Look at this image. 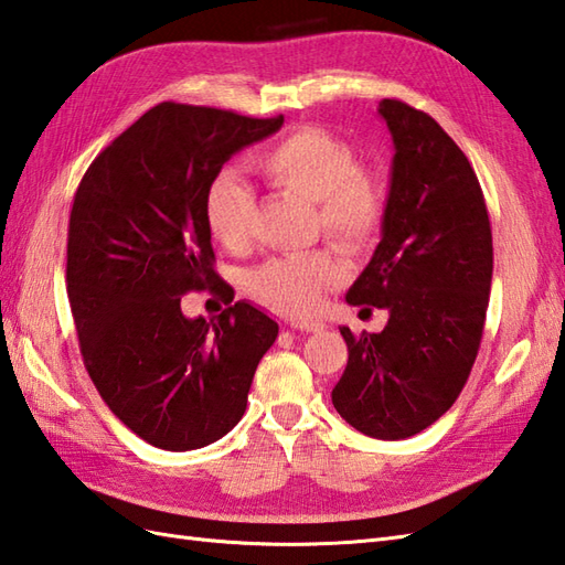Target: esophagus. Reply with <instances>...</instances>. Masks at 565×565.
Returning a JSON list of instances; mask_svg holds the SVG:
<instances>
[{
  "label": "esophagus",
  "mask_w": 565,
  "mask_h": 565,
  "mask_svg": "<svg viewBox=\"0 0 565 565\" xmlns=\"http://www.w3.org/2000/svg\"><path fill=\"white\" fill-rule=\"evenodd\" d=\"M324 322H320V320H300V322H291V330H298V332H312V334H318V332H324Z\"/></svg>",
  "instance_id": "esophagus-1"
}]
</instances>
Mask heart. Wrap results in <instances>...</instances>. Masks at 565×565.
<instances>
[{
    "mask_svg": "<svg viewBox=\"0 0 565 565\" xmlns=\"http://www.w3.org/2000/svg\"><path fill=\"white\" fill-rule=\"evenodd\" d=\"M255 173L274 190L315 202V226L349 253L377 241L387 212L383 180L356 166L347 141L320 127H300L253 156ZM255 194L233 173H218L204 194L206 226L226 247L247 241ZM344 279V267L327 253L269 257L253 271V294L267 308L303 318L322 303L327 288Z\"/></svg>",
    "mask_w": 565,
    "mask_h": 565,
    "instance_id": "b5f03b06",
    "label": "heart"
}]
</instances>
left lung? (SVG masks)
<instances>
[{
    "label": "left lung",
    "instance_id": "8db88e82",
    "mask_svg": "<svg viewBox=\"0 0 565 565\" xmlns=\"http://www.w3.org/2000/svg\"><path fill=\"white\" fill-rule=\"evenodd\" d=\"M377 115L395 143L387 212L347 303L390 318L377 334L342 327L349 361L332 404L365 436L402 440L460 397L487 320L493 243L475 168L445 129L395 98Z\"/></svg>",
    "mask_w": 565,
    "mask_h": 565
}]
</instances>
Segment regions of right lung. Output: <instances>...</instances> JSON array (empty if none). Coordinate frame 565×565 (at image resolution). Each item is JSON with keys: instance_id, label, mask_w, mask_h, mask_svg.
<instances>
[{"instance_id": "1", "label": "right lung", "mask_w": 565, "mask_h": 565, "mask_svg": "<svg viewBox=\"0 0 565 565\" xmlns=\"http://www.w3.org/2000/svg\"><path fill=\"white\" fill-rule=\"evenodd\" d=\"M281 125L284 115L161 103L96 156L74 194L67 296L84 365L110 412L153 448L185 452L226 436L279 334L245 300L216 320L185 318L180 300L221 294L209 182Z\"/></svg>"}]
</instances>
